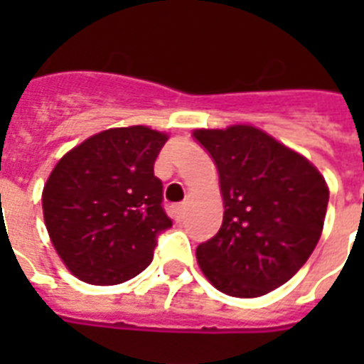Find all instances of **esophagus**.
<instances>
[{
    "mask_svg": "<svg viewBox=\"0 0 364 364\" xmlns=\"http://www.w3.org/2000/svg\"><path fill=\"white\" fill-rule=\"evenodd\" d=\"M185 211H187V205H185V204L176 205V217H177V221H181L183 217H185Z\"/></svg>",
    "mask_w": 364,
    "mask_h": 364,
    "instance_id": "1",
    "label": "esophagus"
}]
</instances>
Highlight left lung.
<instances>
[{"label": "left lung", "mask_w": 364, "mask_h": 364, "mask_svg": "<svg viewBox=\"0 0 364 364\" xmlns=\"http://www.w3.org/2000/svg\"><path fill=\"white\" fill-rule=\"evenodd\" d=\"M221 181L219 232L196 259L221 293L255 299L289 282L321 238L328 188L302 154L247 124L194 130Z\"/></svg>", "instance_id": "1"}]
</instances>
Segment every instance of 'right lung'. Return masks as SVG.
I'll use <instances>...</instances> for the list:
<instances>
[{"label":"right lung","instance_id":"right-lung-1","mask_svg":"<svg viewBox=\"0 0 364 364\" xmlns=\"http://www.w3.org/2000/svg\"><path fill=\"white\" fill-rule=\"evenodd\" d=\"M168 141L147 126L88 137L54 166L43 188V215L56 253L90 285H117L153 260L171 227L154 160Z\"/></svg>","mask_w":364,"mask_h":364}]
</instances>
